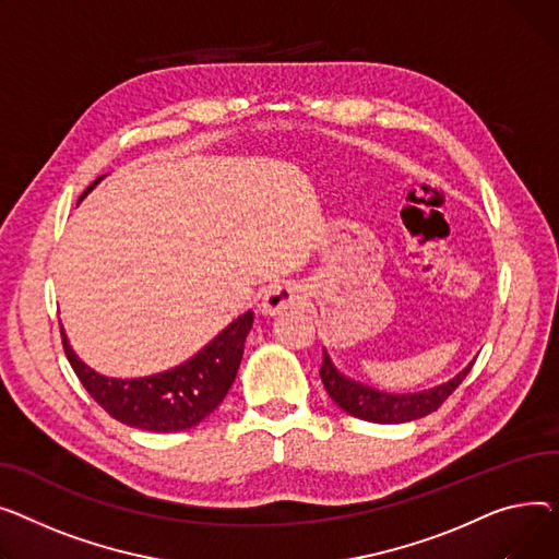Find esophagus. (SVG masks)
Instances as JSON below:
<instances>
[{
    "label": "esophagus",
    "mask_w": 559,
    "mask_h": 559,
    "mask_svg": "<svg viewBox=\"0 0 559 559\" xmlns=\"http://www.w3.org/2000/svg\"><path fill=\"white\" fill-rule=\"evenodd\" d=\"M307 290L300 284H293V282H282V284H273L266 293L264 298H261V313L264 316H280L288 309L295 307H302L307 302Z\"/></svg>",
    "instance_id": "obj_1"
}]
</instances>
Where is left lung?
<instances>
[{
    "label": "left lung",
    "mask_w": 559,
    "mask_h": 559,
    "mask_svg": "<svg viewBox=\"0 0 559 559\" xmlns=\"http://www.w3.org/2000/svg\"><path fill=\"white\" fill-rule=\"evenodd\" d=\"M476 360V358H474ZM474 360L457 372L453 379L426 388L419 392H385L379 388H372L368 383H360L347 374H343L330 356V352L322 349V366H320V379L324 383L326 395L332 402L343 408L345 413L374 421V424H404L419 417H426L429 413L438 411L442 402L451 395V392L463 383V379L469 374Z\"/></svg>",
    "instance_id": "1"
}]
</instances>
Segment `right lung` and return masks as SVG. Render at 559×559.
<instances>
[{"label":"right lung","instance_id":"add662e5","mask_svg":"<svg viewBox=\"0 0 559 559\" xmlns=\"http://www.w3.org/2000/svg\"><path fill=\"white\" fill-rule=\"evenodd\" d=\"M106 176L96 178L83 191L81 201ZM252 311L241 313L185 364L135 379L98 374L79 358L62 326L60 334L68 360L98 406L133 429L174 433L203 421L225 400L243 358V345L252 330Z\"/></svg>","mask_w":559,"mask_h":559}]
</instances>
